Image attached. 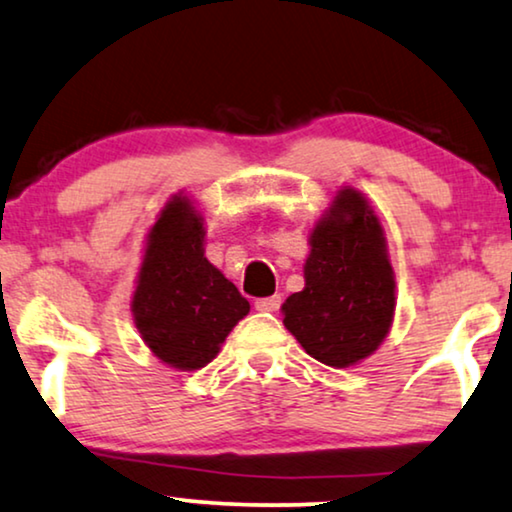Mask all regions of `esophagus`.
Returning a JSON list of instances; mask_svg holds the SVG:
<instances>
[{"label": "esophagus", "instance_id": "esophagus-1", "mask_svg": "<svg viewBox=\"0 0 512 512\" xmlns=\"http://www.w3.org/2000/svg\"><path fill=\"white\" fill-rule=\"evenodd\" d=\"M278 306H281V295L255 299V309L257 311H278Z\"/></svg>", "mask_w": 512, "mask_h": 512}]
</instances>
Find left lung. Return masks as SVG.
Returning a JSON list of instances; mask_svg holds the SVG:
<instances>
[{
  "instance_id": "8db88e82",
  "label": "left lung",
  "mask_w": 512,
  "mask_h": 512,
  "mask_svg": "<svg viewBox=\"0 0 512 512\" xmlns=\"http://www.w3.org/2000/svg\"><path fill=\"white\" fill-rule=\"evenodd\" d=\"M304 290L281 306L283 325L311 358L351 367L384 342L395 313L386 234L358 189L342 187L313 224Z\"/></svg>"
}]
</instances>
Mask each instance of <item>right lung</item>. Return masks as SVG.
<instances>
[{
  "label": "right lung",
  "instance_id": "add662e5",
  "mask_svg": "<svg viewBox=\"0 0 512 512\" xmlns=\"http://www.w3.org/2000/svg\"><path fill=\"white\" fill-rule=\"evenodd\" d=\"M201 210L185 194L170 196L145 238L135 278L133 320L163 365L206 367L250 304L206 257Z\"/></svg>",
  "mask_w": 512,
  "mask_h": 512
}]
</instances>
